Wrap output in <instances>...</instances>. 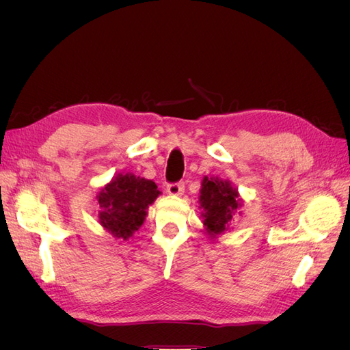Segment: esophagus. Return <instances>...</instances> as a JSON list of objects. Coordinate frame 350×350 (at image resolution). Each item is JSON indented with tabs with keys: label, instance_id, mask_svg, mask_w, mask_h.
Here are the masks:
<instances>
[{
	"label": "esophagus",
	"instance_id": "esophagus-1",
	"mask_svg": "<svg viewBox=\"0 0 350 350\" xmlns=\"http://www.w3.org/2000/svg\"><path fill=\"white\" fill-rule=\"evenodd\" d=\"M184 183H175V184H167L166 191L171 196H181L184 193Z\"/></svg>",
	"mask_w": 350,
	"mask_h": 350
}]
</instances>
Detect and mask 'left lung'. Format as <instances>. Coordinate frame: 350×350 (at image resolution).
<instances>
[{"mask_svg":"<svg viewBox=\"0 0 350 350\" xmlns=\"http://www.w3.org/2000/svg\"><path fill=\"white\" fill-rule=\"evenodd\" d=\"M238 189L224 179L204 176L200 189V208L203 225L210 238L229 229L237 210L242 206Z\"/></svg>","mask_w":350,"mask_h":350,"instance_id":"obj_1","label":"left lung"}]
</instances>
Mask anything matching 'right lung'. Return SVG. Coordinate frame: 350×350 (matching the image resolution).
<instances>
[{"label":"right lung","mask_w":350,"mask_h":350,"mask_svg":"<svg viewBox=\"0 0 350 350\" xmlns=\"http://www.w3.org/2000/svg\"><path fill=\"white\" fill-rule=\"evenodd\" d=\"M161 191L150 179L116 175L98 194L99 221L115 238L129 239L143 225L147 208Z\"/></svg>","instance_id":"obj_1"}]
</instances>
